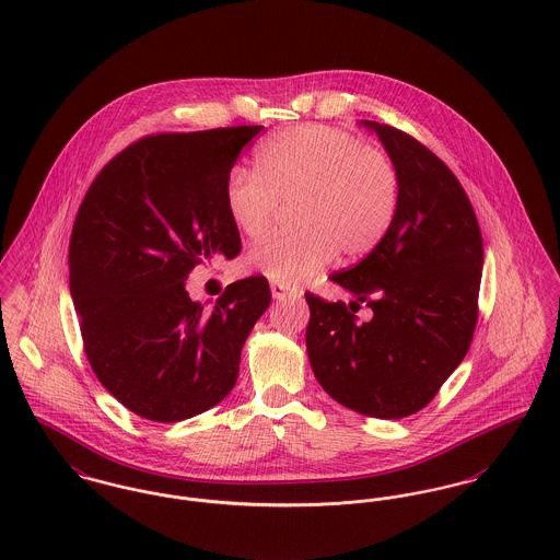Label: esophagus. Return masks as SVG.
Instances as JSON below:
<instances>
[{
	"label": "esophagus",
	"instance_id": "obj_1",
	"mask_svg": "<svg viewBox=\"0 0 560 560\" xmlns=\"http://www.w3.org/2000/svg\"><path fill=\"white\" fill-rule=\"evenodd\" d=\"M270 292H272V298H277V300H283V298L296 294L294 288H290V285H285V283H277V281L270 283Z\"/></svg>",
	"mask_w": 560,
	"mask_h": 560
}]
</instances>
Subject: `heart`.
Returning <instances> with one entry per match:
<instances>
[{
	"label": "heart",
	"mask_w": 560,
	"mask_h": 560,
	"mask_svg": "<svg viewBox=\"0 0 560 560\" xmlns=\"http://www.w3.org/2000/svg\"><path fill=\"white\" fill-rule=\"evenodd\" d=\"M258 168L234 166L226 177V209L238 231L262 234L281 200H294V231L264 236L247 264L264 277L294 285L317 275L340 252L362 258L394 226L399 173L394 161L349 132L304 125L270 137Z\"/></svg>",
	"instance_id": "heart-1"
}]
</instances>
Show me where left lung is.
Listing matches in <instances>:
<instances>
[{
    "label": "left lung",
    "mask_w": 560,
    "mask_h": 560,
    "mask_svg": "<svg viewBox=\"0 0 560 560\" xmlns=\"http://www.w3.org/2000/svg\"><path fill=\"white\" fill-rule=\"evenodd\" d=\"M399 173L394 226L362 262L329 279L355 300L306 292V351L338 404L374 419H404L440 392L469 351L478 324L482 234L455 173L412 135L363 122ZM365 301L373 317L360 323Z\"/></svg>",
    "instance_id": "1"
}]
</instances>
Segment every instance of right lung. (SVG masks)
Masks as SVG:
<instances>
[{"mask_svg":"<svg viewBox=\"0 0 560 560\" xmlns=\"http://www.w3.org/2000/svg\"><path fill=\"white\" fill-rule=\"evenodd\" d=\"M262 129L145 135L101 168L80 202L67 262L84 353L137 417L190 419L236 383L241 349L270 304L268 281H234L205 311L186 279L207 260L238 256L224 188Z\"/></svg>","mask_w":560,"mask_h":560,"instance_id":"add662e5","label":"right lung"}]
</instances>
